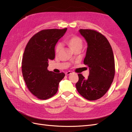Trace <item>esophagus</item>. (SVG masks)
Listing matches in <instances>:
<instances>
[{"instance_id": "1", "label": "esophagus", "mask_w": 132, "mask_h": 132, "mask_svg": "<svg viewBox=\"0 0 132 132\" xmlns=\"http://www.w3.org/2000/svg\"><path fill=\"white\" fill-rule=\"evenodd\" d=\"M72 72V71H67V72H66V73H65V75H66V76H68V75H69L70 74H71Z\"/></svg>"}]
</instances>
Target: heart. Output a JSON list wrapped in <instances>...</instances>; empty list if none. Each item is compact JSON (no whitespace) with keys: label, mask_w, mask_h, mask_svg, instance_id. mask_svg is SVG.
I'll return each instance as SVG.
<instances>
[{"label":"heart","mask_w":132,"mask_h":132,"mask_svg":"<svg viewBox=\"0 0 132 132\" xmlns=\"http://www.w3.org/2000/svg\"><path fill=\"white\" fill-rule=\"evenodd\" d=\"M67 45L69 46L70 48L73 50V51L76 50H81L83 46V40L81 37L76 36L72 35L67 37L64 40ZM61 48V43H57L55 46V53H58Z\"/></svg>","instance_id":"1"}]
</instances>
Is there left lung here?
Returning <instances> with one entry per match:
<instances>
[{"label": "left lung", "instance_id": "obj_1", "mask_svg": "<svg viewBox=\"0 0 132 132\" xmlns=\"http://www.w3.org/2000/svg\"><path fill=\"white\" fill-rule=\"evenodd\" d=\"M79 32L87 43L84 63L90 72L87 79L78 74L76 89L84 98L95 100L106 93L113 82L116 71L113 50L106 37L97 31L81 29Z\"/></svg>", "mask_w": 132, "mask_h": 132}]
</instances>
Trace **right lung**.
<instances>
[{"label": "right lung", "mask_w": 132, "mask_h": 132, "mask_svg": "<svg viewBox=\"0 0 132 132\" xmlns=\"http://www.w3.org/2000/svg\"><path fill=\"white\" fill-rule=\"evenodd\" d=\"M67 28L43 29L35 34L27 44L22 61V71L27 88L41 100L52 97L65 75L47 70L48 61L55 59V47Z\"/></svg>", "instance_id": "obj_1"}]
</instances>
